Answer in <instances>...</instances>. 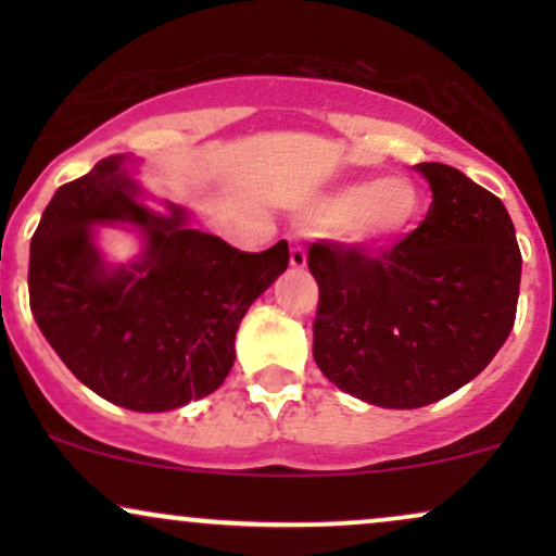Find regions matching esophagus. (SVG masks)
Returning <instances> with one entry per match:
<instances>
[{
  "label": "esophagus",
  "mask_w": 556,
  "mask_h": 556,
  "mask_svg": "<svg viewBox=\"0 0 556 556\" xmlns=\"http://www.w3.org/2000/svg\"><path fill=\"white\" fill-rule=\"evenodd\" d=\"M290 264L295 269H303L305 266V245L300 238H290Z\"/></svg>",
  "instance_id": "esophagus-1"
}]
</instances>
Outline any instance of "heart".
I'll use <instances>...</instances> for the list:
<instances>
[{"mask_svg": "<svg viewBox=\"0 0 556 556\" xmlns=\"http://www.w3.org/2000/svg\"><path fill=\"white\" fill-rule=\"evenodd\" d=\"M420 216V190L407 177L353 182L318 206V219L358 245H389L405 238Z\"/></svg>", "mask_w": 556, "mask_h": 556, "instance_id": "heart-1", "label": "heart"}]
</instances>
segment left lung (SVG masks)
Instances as JSON below:
<instances>
[{
    "label": "left lung",
    "mask_w": 556,
    "mask_h": 556,
    "mask_svg": "<svg viewBox=\"0 0 556 556\" xmlns=\"http://www.w3.org/2000/svg\"><path fill=\"white\" fill-rule=\"evenodd\" d=\"M431 208L376 256L316 240L314 361L331 384L379 407H424L489 366L513 331L520 248L507 208L460 169L418 164Z\"/></svg>",
    "instance_id": "1"
}]
</instances>
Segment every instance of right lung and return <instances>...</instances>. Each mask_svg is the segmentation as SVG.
<instances>
[{
	"label": "right lung",
	"instance_id": "add662e5",
	"mask_svg": "<svg viewBox=\"0 0 556 556\" xmlns=\"http://www.w3.org/2000/svg\"><path fill=\"white\" fill-rule=\"evenodd\" d=\"M130 218L150 235L147 256L106 273L90 242L93 220ZM290 264L285 240L242 253L154 216L132 201L123 156L101 159L62 185L30 238L28 295L38 329L99 397L162 413L212 394L235 363V331L251 303Z\"/></svg>",
	"mask_w": 556,
	"mask_h": 556
}]
</instances>
